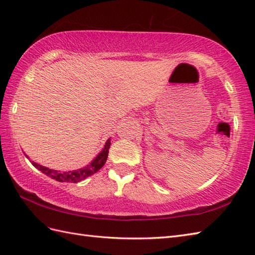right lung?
<instances>
[{"mask_svg": "<svg viewBox=\"0 0 255 255\" xmlns=\"http://www.w3.org/2000/svg\"><path fill=\"white\" fill-rule=\"evenodd\" d=\"M110 147H111V139H108L106 143H105V145H104V148H103L101 152L95 156V159L92 161L90 164L82 167V169L74 170V171L60 172V171H57V170L49 169V167L42 166L40 164L36 163V162H34V161H30V162H31V164L36 167V169L41 171L42 173H44V174L53 178V180H56L58 182L78 183L80 181L85 180L86 177L93 175L94 173H96L97 171L102 169L103 165L105 164V162L107 160L108 149H110ZM26 156L28 158V155H26Z\"/></svg>", "mask_w": 255, "mask_h": 255, "instance_id": "obj_1", "label": "right lung"}]
</instances>
